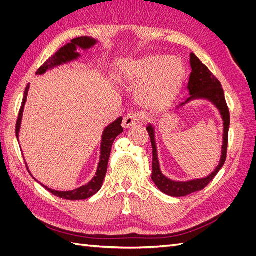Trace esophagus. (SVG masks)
I'll list each match as a JSON object with an SVG mask.
<instances>
[{
	"label": "esophagus",
	"instance_id": "34e87169",
	"mask_svg": "<svg viewBox=\"0 0 256 256\" xmlns=\"http://www.w3.org/2000/svg\"><path fill=\"white\" fill-rule=\"evenodd\" d=\"M141 115L138 113H130L128 115L125 116V118H124L122 120V127L124 128H130L132 127L134 125H136V124H138L141 122Z\"/></svg>",
	"mask_w": 256,
	"mask_h": 256
}]
</instances>
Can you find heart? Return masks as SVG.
Here are the masks:
<instances>
[{
    "label": "heart",
    "mask_w": 256,
    "mask_h": 256,
    "mask_svg": "<svg viewBox=\"0 0 256 256\" xmlns=\"http://www.w3.org/2000/svg\"><path fill=\"white\" fill-rule=\"evenodd\" d=\"M125 74L131 80L140 81L136 90L138 102L146 109L161 110L177 97L186 69L180 58L150 54L128 63Z\"/></svg>",
    "instance_id": "obj_1"
}]
</instances>
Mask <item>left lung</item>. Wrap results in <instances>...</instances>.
<instances>
[{
  "mask_svg": "<svg viewBox=\"0 0 256 256\" xmlns=\"http://www.w3.org/2000/svg\"><path fill=\"white\" fill-rule=\"evenodd\" d=\"M190 66L191 74L187 88L189 92V97L186 102L178 104L177 108L184 106L192 102H196V100H206V102L212 104L216 106V109L219 111L221 118L223 120V141L219 164L216 166V168L208 176L203 178H196V180L187 182L173 180L171 178L166 177L161 171L156 142V129H154V126L152 122L147 124L146 130L148 131L152 147V180L162 193L174 198L186 196L191 194L193 192L203 190L214 180V176L218 174L226 159L230 129V112L226 102V97H224L222 85L219 80L212 74V72L193 53L190 54Z\"/></svg>",
  "mask_w": 256,
  "mask_h": 256,
  "instance_id": "obj_1",
  "label": "left lung"
}]
</instances>
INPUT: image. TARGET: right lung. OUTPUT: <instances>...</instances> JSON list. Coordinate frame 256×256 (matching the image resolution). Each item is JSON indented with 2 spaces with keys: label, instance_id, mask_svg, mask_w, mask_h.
Here are the masks:
<instances>
[{
  "label": "right lung",
  "instance_id": "right-lung-1",
  "mask_svg": "<svg viewBox=\"0 0 256 256\" xmlns=\"http://www.w3.org/2000/svg\"><path fill=\"white\" fill-rule=\"evenodd\" d=\"M99 42L95 38L88 37V36H82L74 38V40H72L70 42L66 44L63 46L54 56H52L46 63L38 69L36 74L37 76H42L47 72L53 70L54 68H58L60 66L67 65L69 63H74V62L79 60L82 58V54L78 52V49H81L83 51H88L92 49L94 46H96ZM28 90H30V83L26 85V90H24V96H23L22 100V104H21V109L19 112L18 116V120H17V126H16V136H17V140L19 141V134H20V129H21V124H22V118H23V112H24V106L26 104L28 100ZM122 118H116L113 122L109 124L104 131H102V142H100V156H99V162H98V166L96 170L95 176L92 178V180L81 187L76 188L74 190H69V191H58V190H54L51 189L47 186H44V184L38 182L36 178L30 173V168L26 164V168L28 170L30 174L32 175L34 180L40 182L44 189H47L50 193H52L53 196H56L58 198L68 200H86L100 190L104 182V180L106 174V170H108V162H109L110 158V154L112 150V145L114 143V140L118 138L122 131ZM24 158V157H23ZM26 160V159H24Z\"/></svg>",
  "mask_w": 256,
  "mask_h": 256
}]
</instances>
